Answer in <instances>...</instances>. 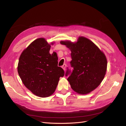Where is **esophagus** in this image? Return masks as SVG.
Here are the masks:
<instances>
[{
	"label": "esophagus",
	"instance_id": "1",
	"mask_svg": "<svg viewBox=\"0 0 126 126\" xmlns=\"http://www.w3.org/2000/svg\"><path fill=\"white\" fill-rule=\"evenodd\" d=\"M66 64H63L62 67L64 70H66Z\"/></svg>",
	"mask_w": 126,
	"mask_h": 126
}]
</instances>
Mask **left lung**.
<instances>
[{"instance_id": "left-lung-1", "label": "left lung", "mask_w": 126, "mask_h": 126, "mask_svg": "<svg viewBox=\"0 0 126 126\" xmlns=\"http://www.w3.org/2000/svg\"><path fill=\"white\" fill-rule=\"evenodd\" d=\"M71 51L70 63L73 69L67 68L66 76L71 88L79 94L90 93L100 84L107 70L106 56L97 46L85 37H80L78 41H61Z\"/></svg>"}]
</instances>
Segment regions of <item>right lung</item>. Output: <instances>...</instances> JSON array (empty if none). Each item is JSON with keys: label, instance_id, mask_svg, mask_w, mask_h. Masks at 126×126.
<instances>
[{"label": "right lung", "instance_id": "right-lung-1", "mask_svg": "<svg viewBox=\"0 0 126 126\" xmlns=\"http://www.w3.org/2000/svg\"><path fill=\"white\" fill-rule=\"evenodd\" d=\"M50 45L44 38L34 40L21 54L18 72L24 85L37 96L47 97L55 92L64 72L58 66V57L49 54Z\"/></svg>", "mask_w": 126, "mask_h": 126}]
</instances>
